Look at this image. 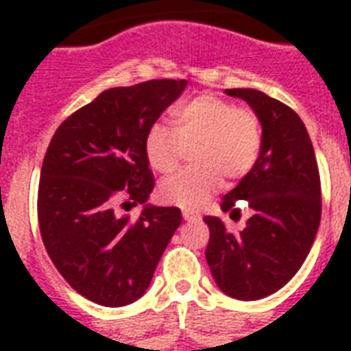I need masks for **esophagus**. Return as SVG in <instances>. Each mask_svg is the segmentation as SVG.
<instances>
[{
    "label": "esophagus",
    "mask_w": 351,
    "mask_h": 351,
    "mask_svg": "<svg viewBox=\"0 0 351 351\" xmlns=\"http://www.w3.org/2000/svg\"><path fill=\"white\" fill-rule=\"evenodd\" d=\"M182 217L186 220H200V213L195 209H182Z\"/></svg>",
    "instance_id": "obj_1"
}]
</instances>
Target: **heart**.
I'll return each instance as SVG.
<instances>
[{
	"instance_id": "heart-1",
	"label": "heart",
	"mask_w": 351,
	"mask_h": 351,
	"mask_svg": "<svg viewBox=\"0 0 351 351\" xmlns=\"http://www.w3.org/2000/svg\"><path fill=\"white\" fill-rule=\"evenodd\" d=\"M173 129L154 123L143 136L149 167L169 175L187 151L197 167L165 178L158 187L162 202L200 208L222 186V175L239 180L253 167L262 151V123L255 112L211 95L195 96L171 114Z\"/></svg>"
}]
</instances>
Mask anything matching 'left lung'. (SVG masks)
<instances>
[{
	"instance_id": "left-lung-1",
	"label": "left lung",
	"mask_w": 351,
	"mask_h": 351,
	"mask_svg": "<svg viewBox=\"0 0 351 351\" xmlns=\"http://www.w3.org/2000/svg\"><path fill=\"white\" fill-rule=\"evenodd\" d=\"M247 101L262 123V151L255 167L224 197L220 208L253 211L242 231L217 217L209 226L206 261L215 282L239 300L264 299L299 271L321 224V175L310 134L299 114L255 89H228Z\"/></svg>"
}]
</instances>
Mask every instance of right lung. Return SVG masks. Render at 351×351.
<instances>
[{
    "label": "right lung",
    "mask_w": 351,
    "mask_h": 351,
    "mask_svg": "<svg viewBox=\"0 0 351 351\" xmlns=\"http://www.w3.org/2000/svg\"><path fill=\"white\" fill-rule=\"evenodd\" d=\"M186 80H149L104 90L62 121L47 147L38 187L40 233L69 286L96 304L140 299L180 226L178 208L145 206L153 173L143 136L182 95Z\"/></svg>",
    "instance_id": "obj_1"
}]
</instances>
